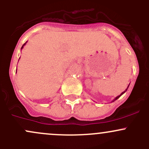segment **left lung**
Instances as JSON below:
<instances>
[{
	"label": "left lung",
	"instance_id": "left-lung-1",
	"mask_svg": "<svg viewBox=\"0 0 149 149\" xmlns=\"http://www.w3.org/2000/svg\"><path fill=\"white\" fill-rule=\"evenodd\" d=\"M128 86H129V85H128ZM128 86H127V88H128ZM127 89H126V90H125V91H123V93H122V94H120V95H119V96H118V97H116V98H115V100H113V101H115V100H118V98H119V97H120V96H121V95H123V94H124V93H125V91H127Z\"/></svg>",
	"mask_w": 149,
	"mask_h": 149
}]
</instances>
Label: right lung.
I'll return each mask as SVG.
<instances>
[{"label": "right lung", "mask_w": 149, "mask_h": 149, "mask_svg": "<svg viewBox=\"0 0 149 149\" xmlns=\"http://www.w3.org/2000/svg\"><path fill=\"white\" fill-rule=\"evenodd\" d=\"M26 42H25V43H24V45H22V48H23V47H24V45H26Z\"/></svg>", "instance_id": "1"}]
</instances>
